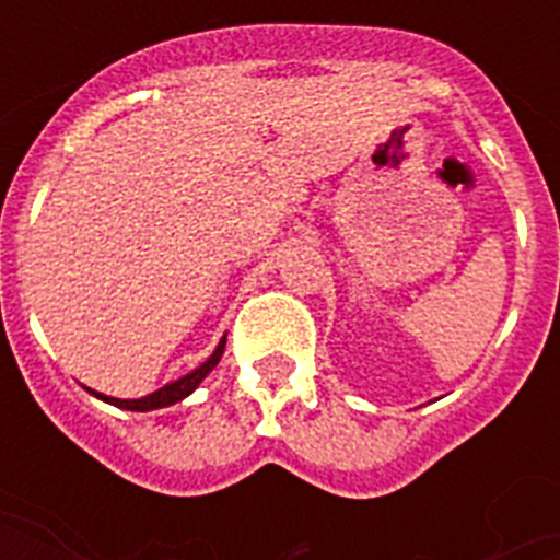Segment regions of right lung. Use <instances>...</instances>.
<instances>
[{"mask_svg":"<svg viewBox=\"0 0 560 560\" xmlns=\"http://www.w3.org/2000/svg\"><path fill=\"white\" fill-rule=\"evenodd\" d=\"M224 345H228V336H221V341L215 345V351L209 353L203 363L197 365V369H191L188 375L176 377V381H171V384H164L161 389H155V393H149V396H143V399H114V396H104V393H95V389H90L95 399L107 401V405H116V408H122V411H159V408H171V405H176V401H183L185 396H191L197 387H200V381L219 365L221 353H224Z\"/></svg>","mask_w":560,"mask_h":560,"instance_id":"right-lung-1","label":"right lung"}]
</instances>
